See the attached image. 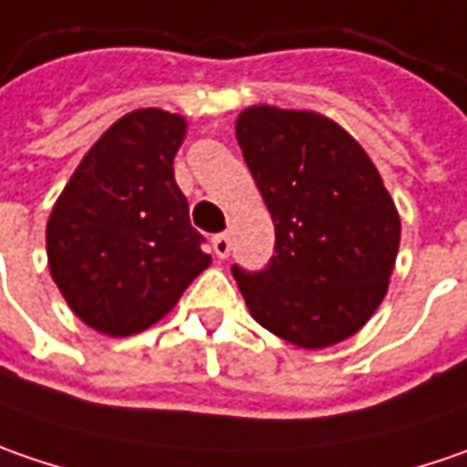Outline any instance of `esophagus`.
I'll use <instances>...</instances> for the list:
<instances>
[{
    "label": "esophagus",
    "mask_w": 467,
    "mask_h": 467,
    "mask_svg": "<svg viewBox=\"0 0 467 467\" xmlns=\"http://www.w3.org/2000/svg\"><path fill=\"white\" fill-rule=\"evenodd\" d=\"M212 248L213 254L219 255V258H227L230 255V248H233V243H230V234H213L212 237Z\"/></svg>",
    "instance_id": "esophagus-1"
}]
</instances>
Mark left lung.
I'll return each instance as SVG.
<instances>
[{"label":"left lung","instance_id":"1","mask_svg":"<svg viewBox=\"0 0 467 467\" xmlns=\"http://www.w3.org/2000/svg\"><path fill=\"white\" fill-rule=\"evenodd\" d=\"M274 222V255L233 276L251 316L306 350L353 337L387 295L400 216L374 161L329 117L251 107L234 125Z\"/></svg>","mask_w":467,"mask_h":467}]
</instances>
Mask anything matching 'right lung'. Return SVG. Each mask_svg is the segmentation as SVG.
I'll return each instance as SVG.
<instances>
[{
	"mask_svg": "<svg viewBox=\"0 0 467 467\" xmlns=\"http://www.w3.org/2000/svg\"><path fill=\"white\" fill-rule=\"evenodd\" d=\"M182 138L180 114H125L83 156L51 209V279L72 314L101 335L149 329L212 264L174 182Z\"/></svg>",
	"mask_w": 467,
	"mask_h": 467,
	"instance_id": "add662e5",
	"label": "right lung"
}]
</instances>
